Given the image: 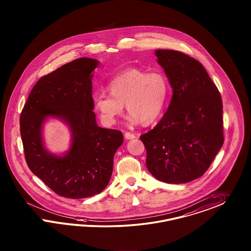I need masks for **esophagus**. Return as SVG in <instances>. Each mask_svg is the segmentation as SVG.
<instances>
[{
    "mask_svg": "<svg viewBox=\"0 0 251 251\" xmlns=\"http://www.w3.org/2000/svg\"><path fill=\"white\" fill-rule=\"evenodd\" d=\"M124 136H125V138L128 139V140H131V139L135 138V137H136V136H135V134H133V133H131V132H129V131L125 132Z\"/></svg>",
    "mask_w": 251,
    "mask_h": 251,
    "instance_id": "1",
    "label": "esophagus"
}]
</instances>
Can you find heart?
Segmentation results:
<instances>
[{
  "instance_id": "b5f03b06",
  "label": "heart",
  "mask_w": 251,
  "mask_h": 251,
  "mask_svg": "<svg viewBox=\"0 0 251 251\" xmlns=\"http://www.w3.org/2000/svg\"><path fill=\"white\" fill-rule=\"evenodd\" d=\"M107 90L95 95V106L104 125L112 126L123 113L124 104L131 122L151 124L163 112L170 95V83L160 72L131 68L115 76Z\"/></svg>"
}]
</instances>
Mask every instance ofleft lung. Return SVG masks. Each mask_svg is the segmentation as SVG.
Wrapping results in <instances>:
<instances>
[{"label": "left lung", "mask_w": 251, "mask_h": 251, "mask_svg": "<svg viewBox=\"0 0 251 251\" xmlns=\"http://www.w3.org/2000/svg\"><path fill=\"white\" fill-rule=\"evenodd\" d=\"M156 55L173 95L156 127L140 136L147 170L161 182H191L207 172L224 145L222 96L190 55L176 50H156Z\"/></svg>", "instance_id": "obj_1"}]
</instances>
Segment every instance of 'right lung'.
I'll return each mask as SVG.
<instances>
[{
  "mask_svg": "<svg viewBox=\"0 0 251 251\" xmlns=\"http://www.w3.org/2000/svg\"><path fill=\"white\" fill-rule=\"evenodd\" d=\"M98 61L78 58L40 78L20 114V134L29 170L55 194L85 199L104 190L113 171V158L123 143L121 130L96 125L93 109L92 72ZM47 116L69 123L73 144L66 156L49 154L40 130Z\"/></svg>",
  "mask_w": 251,
  "mask_h": 251,
  "instance_id": "obj_1",
  "label": "right lung"
}]
</instances>
